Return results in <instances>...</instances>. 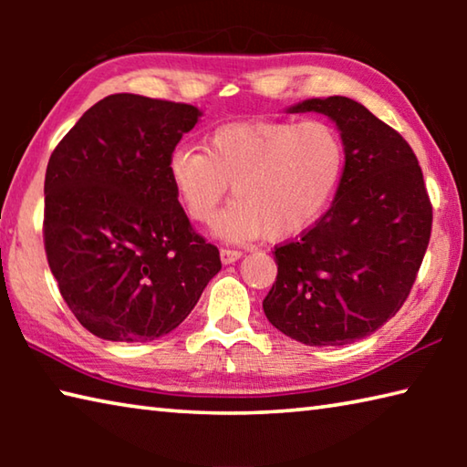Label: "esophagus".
<instances>
[{"instance_id":"esophagus-1","label":"esophagus","mask_w":467,"mask_h":467,"mask_svg":"<svg viewBox=\"0 0 467 467\" xmlns=\"http://www.w3.org/2000/svg\"><path fill=\"white\" fill-rule=\"evenodd\" d=\"M241 255H243V253L236 251V249H223V251H220V259H223L224 265H231L234 262H239Z\"/></svg>"}]
</instances>
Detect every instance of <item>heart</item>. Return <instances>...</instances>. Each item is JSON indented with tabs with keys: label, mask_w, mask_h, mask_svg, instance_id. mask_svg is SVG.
Masks as SVG:
<instances>
[{
	"label": "heart",
	"mask_w": 467,
	"mask_h": 467,
	"mask_svg": "<svg viewBox=\"0 0 467 467\" xmlns=\"http://www.w3.org/2000/svg\"><path fill=\"white\" fill-rule=\"evenodd\" d=\"M344 138L327 121H233L210 133L208 150L175 148L167 175L181 208L210 223L233 183L234 200L214 233L243 243L288 239L327 208L344 175Z\"/></svg>",
	"instance_id": "obj_1"
}]
</instances>
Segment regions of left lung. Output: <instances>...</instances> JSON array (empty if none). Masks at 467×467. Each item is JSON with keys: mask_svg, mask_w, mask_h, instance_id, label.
<instances>
[{"mask_svg": "<svg viewBox=\"0 0 467 467\" xmlns=\"http://www.w3.org/2000/svg\"><path fill=\"white\" fill-rule=\"evenodd\" d=\"M321 113L346 146L331 208L295 241L278 244V275L264 298L275 329L306 346H344L401 309L420 270L432 205L408 141L360 102L309 99L288 113Z\"/></svg>", "mask_w": 467, "mask_h": 467, "instance_id": "8db88e82", "label": "left lung"}]
</instances>
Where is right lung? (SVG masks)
<instances>
[{"label": "right lung", "mask_w": 467, "mask_h": 467, "mask_svg": "<svg viewBox=\"0 0 467 467\" xmlns=\"http://www.w3.org/2000/svg\"><path fill=\"white\" fill-rule=\"evenodd\" d=\"M202 110L110 94L53 150L45 175V251L76 319L110 342L179 327L220 272L177 202L167 158Z\"/></svg>", "instance_id": "add662e5"}]
</instances>
